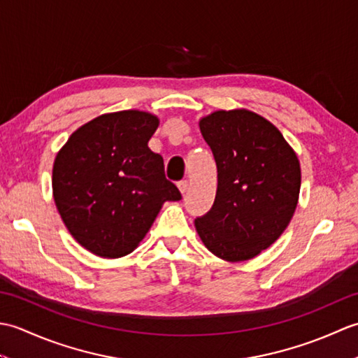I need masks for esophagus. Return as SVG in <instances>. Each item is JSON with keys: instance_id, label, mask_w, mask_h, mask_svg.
Returning a JSON list of instances; mask_svg holds the SVG:
<instances>
[{"instance_id": "34e87169", "label": "esophagus", "mask_w": 358, "mask_h": 358, "mask_svg": "<svg viewBox=\"0 0 358 358\" xmlns=\"http://www.w3.org/2000/svg\"><path fill=\"white\" fill-rule=\"evenodd\" d=\"M178 189H180L181 194H186L187 189H189V181H187V180L180 181V183H178Z\"/></svg>"}]
</instances>
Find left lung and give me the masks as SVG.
Returning a JSON list of instances; mask_svg holds the SVG:
<instances>
[{"label": "left lung", "instance_id": "1", "mask_svg": "<svg viewBox=\"0 0 358 358\" xmlns=\"http://www.w3.org/2000/svg\"><path fill=\"white\" fill-rule=\"evenodd\" d=\"M217 163V195L195 229L212 254L245 262L285 232L299 203L301 171L294 149L271 121L246 109L200 120Z\"/></svg>", "mask_w": 358, "mask_h": 358}]
</instances>
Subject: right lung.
<instances>
[{
	"mask_svg": "<svg viewBox=\"0 0 358 358\" xmlns=\"http://www.w3.org/2000/svg\"><path fill=\"white\" fill-rule=\"evenodd\" d=\"M159 120L149 112L104 113L75 131L55 157L52 191L72 237L98 257L131 254L178 187L148 146Z\"/></svg>",
	"mask_w": 358,
	"mask_h": 358,
	"instance_id": "1",
	"label": "right lung"
}]
</instances>
